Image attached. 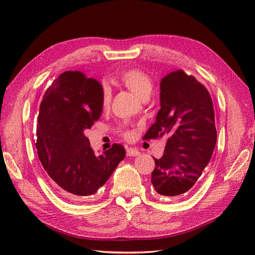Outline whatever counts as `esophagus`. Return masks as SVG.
Masks as SVG:
<instances>
[{
  "label": "esophagus",
  "mask_w": 255,
  "mask_h": 255,
  "mask_svg": "<svg viewBox=\"0 0 255 255\" xmlns=\"http://www.w3.org/2000/svg\"><path fill=\"white\" fill-rule=\"evenodd\" d=\"M140 152L136 149V148H128L127 149V155L129 156H136L138 155Z\"/></svg>",
  "instance_id": "esophagus-1"
}]
</instances>
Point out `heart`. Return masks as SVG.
<instances>
[{
  "instance_id": "1",
  "label": "heart",
  "mask_w": 255,
  "mask_h": 255,
  "mask_svg": "<svg viewBox=\"0 0 255 255\" xmlns=\"http://www.w3.org/2000/svg\"><path fill=\"white\" fill-rule=\"evenodd\" d=\"M121 83L126 86L128 90L133 92L134 94L139 96L141 100L148 99L151 92H152V81H151L149 75L144 71L137 68L128 69L121 74L119 77ZM112 100V90L107 84L102 85V105L107 107L110 105ZM124 134L127 138L131 137V132L128 130H125Z\"/></svg>"
}]
</instances>
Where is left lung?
Segmentation results:
<instances>
[{
    "label": "left lung",
    "mask_w": 255,
    "mask_h": 255,
    "mask_svg": "<svg viewBox=\"0 0 255 255\" xmlns=\"http://www.w3.org/2000/svg\"><path fill=\"white\" fill-rule=\"evenodd\" d=\"M160 111L145 140L167 137L154 159L151 183L160 196L182 197L202 175L213 155L217 131L209 92L193 75L175 70L161 80Z\"/></svg>",
    "instance_id": "left-lung-1"
}]
</instances>
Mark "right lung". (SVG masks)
<instances>
[{
  "instance_id": "1",
  "label": "right lung",
  "mask_w": 255,
  "mask_h": 255,
  "mask_svg": "<svg viewBox=\"0 0 255 255\" xmlns=\"http://www.w3.org/2000/svg\"><path fill=\"white\" fill-rule=\"evenodd\" d=\"M102 111V85L80 71L59 75L41 101L38 158L51 185L68 199L94 195L126 155L119 143L100 155L90 147L84 132L99 121Z\"/></svg>"
}]
</instances>
